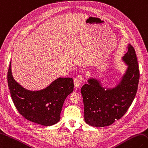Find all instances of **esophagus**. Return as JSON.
Segmentation results:
<instances>
[{"label":"esophagus","mask_w":148,"mask_h":148,"mask_svg":"<svg viewBox=\"0 0 148 148\" xmlns=\"http://www.w3.org/2000/svg\"><path fill=\"white\" fill-rule=\"evenodd\" d=\"M83 82V77L81 75H78L74 79V85L75 87H80V85L82 84Z\"/></svg>","instance_id":"34e87169"}]
</instances>
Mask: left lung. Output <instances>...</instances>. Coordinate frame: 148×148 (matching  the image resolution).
<instances>
[{"label":"left lung","instance_id":"left-lung-1","mask_svg":"<svg viewBox=\"0 0 148 148\" xmlns=\"http://www.w3.org/2000/svg\"><path fill=\"white\" fill-rule=\"evenodd\" d=\"M127 49L121 58L127 68L116 86L103 87L101 80L90 77L81 88L85 121L91 126H108L120 119L135 98L139 70L134 47L129 44Z\"/></svg>","mask_w":148,"mask_h":148}]
</instances>
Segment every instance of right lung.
I'll use <instances>...</instances> for the list:
<instances>
[{"label":"right lung","instance_id":"right-lung-1","mask_svg":"<svg viewBox=\"0 0 148 148\" xmlns=\"http://www.w3.org/2000/svg\"><path fill=\"white\" fill-rule=\"evenodd\" d=\"M8 83L12 101L19 113L28 120L44 126L52 125L60 120L64 100L74 88L73 78L60 77L44 89H26L13 78L11 61Z\"/></svg>","mask_w":148,"mask_h":148}]
</instances>
